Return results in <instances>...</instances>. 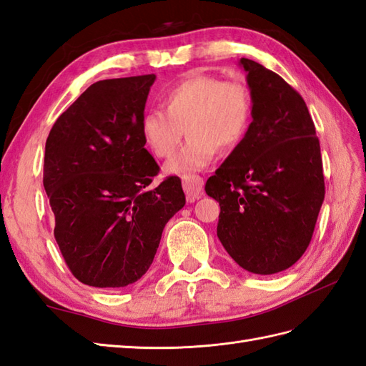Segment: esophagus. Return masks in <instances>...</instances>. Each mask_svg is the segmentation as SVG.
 <instances>
[{
	"mask_svg": "<svg viewBox=\"0 0 366 366\" xmlns=\"http://www.w3.org/2000/svg\"><path fill=\"white\" fill-rule=\"evenodd\" d=\"M182 185H184V192L187 196V201L193 202L194 199H199L202 196V189H204V181L201 176H184L182 179Z\"/></svg>",
	"mask_w": 366,
	"mask_h": 366,
	"instance_id": "obj_1",
	"label": "esophagus"
}]
</instances>
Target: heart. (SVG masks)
<instances>
[{"label":"heart","instance_id":"1","mask_svg":"<svg viewBox=\"0 0 366 366\" xmlns=\"http://www.w3.org/2000/svg\"><path fill=\"white\" fill-rule=\"evenodd\" d=\"M165 109L147 111L140 119L144 142L156 157L172 156L184 136L181 152L165 164L170 174H189L207 167L218 153L244 139L254 100L241 80H224L210 72L193 71L164 94Z\"/></svg>","mask_w":366,"mask_h":366}]
</instances>
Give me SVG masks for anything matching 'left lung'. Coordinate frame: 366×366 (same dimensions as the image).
Returning a JSON list of instances; mask_svg holds the SVG:
<instances>
[{
    "instance_id": "obj_1",
    "label": "left lung",
    "mask_w": 366,
    "mask_h": 366,
    "mask_svg": "<svg viewBox=\"0 0 366 366\" xmlns=\"http://www.w3.org/2000/svg\"><path fill=\"white\" fill-rule=\"evenodd\" d=\"M254 100L244 139L210 176L218 238L247 272L272 275L302 258L325 199L320 142L303 97L274 71L241 59Z\"/></svg>"
}]
</instances>
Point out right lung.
I'll return each mask as SVG.
<instances>
[{
	"label": "right lung",
	"mask_w": 366,
	"mask_h": 366,
	"mask_svg": "<svg viewBox=\"0 0 366 366\" xmlns=\"http://www.w3.org/2000/svg\"><path fill=\"white\" fill-rule=\"evenodd\" d=\"M154 80L148 74L92 83L46 140L43 185L54 237L83 285L136 283L153 263L165 224L185 205L177 176L149 187L159 165L140 119Z\"/></svg>",
	"instance_id": "right-lung-1"
}]
</instances>
